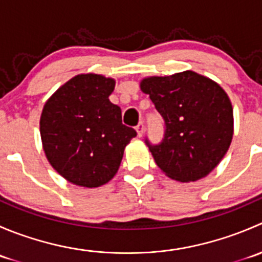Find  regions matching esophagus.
<instances>
[{
    "label": "esophagus",
    "instance_id": "1",
    "mask_svg": "<svg viewBox=\"0 0 262 262\" xmlns=\"http://www.w3.org/2000/svg\"><path fill=\"white\" fill-rule=\"evenodd\" d=\"M136 130H137V133H138V137H142L143 136V132H144V124L142 123H139L138 125L136 126Z\"/></svg>",
    "mask_w": 262,
    "mask_h": 262
}]
</instances>
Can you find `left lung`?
<instances>
[{
  "label": "left lung",
  "instance_id": "1",
  "mask_svg": "<svg viewBox=\"0 0 262 262\" xmlns=\"http://www.w3.org/2000/svg\"><path fill=\"white\" fill-rule=\"evenodd\" d=\"M165 120L162 142L149 147L166 176L180 182L205 178L219 165L233 138V107L215 81L194 71L141 81Z\"/></svg>",
  "mask_w": 262,
  "mask_h": 262
}]
</instances>
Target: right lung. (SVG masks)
<instances>
[{
  "label": "right lung",
  "mask_w": 262,
  "mask_h": 262,
  "mask_svg": "<svg viewBox=\"0 0 262 262\" xmlns=\"http://www.w3.org/2000/svg\"><path fill=\"white\" fill-rule=\"evenodd\" d=\"M115 80L81 73L47 100L40 137L47 160L62 178L82 187H99L118 172L124 149L137 136L121 123L110 102Z\"/></svg>",
  "instance_id": "add662e5"
}]
</instances>
